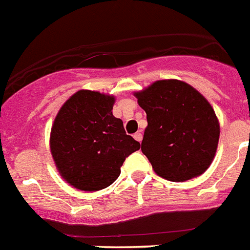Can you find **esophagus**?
Instances as JSON below:
<instances>
[{
	"instance_id": "34e87169",
	"label": "esophagus",
	"mask_w": 250,
	"mask_h": 250,
	"mask_svg": "<svg viewBox=\"0 0 250 250\" xmlns=\"http://www.w3.org/2000/svg\"><path fill=\"white\" fill-rule=\"evenodd\" d=\"M134 138H135V140H138V142H142V139H143V134L140 133V131H138V133L134 134Z\"/></svg>"
}]
</instances>
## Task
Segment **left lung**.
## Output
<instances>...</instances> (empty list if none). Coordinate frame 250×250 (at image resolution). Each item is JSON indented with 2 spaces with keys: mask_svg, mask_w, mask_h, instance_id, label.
<instances>
[{
  "mask_svg": "<svg viewBox=\"0 0 250 250\" xmlns=\"http://www.w3.org/2000/svg\"><path fill=\"white\" fill-rule=\"evenodd\" d=\"M134 96L147 113L142 152L154 172L175 183L203 174L220 139V123L211 103L177 79L157 80Z\"/></svg>",
  "mask_w": 250,
  "mask_h": 250,
  "instance_id": "obj_1",
  "label": "left lung"
}]
</instances>
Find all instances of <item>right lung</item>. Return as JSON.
<instances>
[{"label": "right lung", "mask_w": 250, "mask_h": 250, "mask_svg": "<svg viewBox=\"0 0 250 250\" xmlns=\"http://www.w3.org/2000/svg\"><path fill=\"white\" fill-rule=\"evenodd\" d=\"M115 97L96 90L74 93L56 115L49 148L56 168L71 187L97 191L120 176L125 158L140 143L112 115Z\"/></svg>", "instance_id": "add662e5"}]
</instances>
